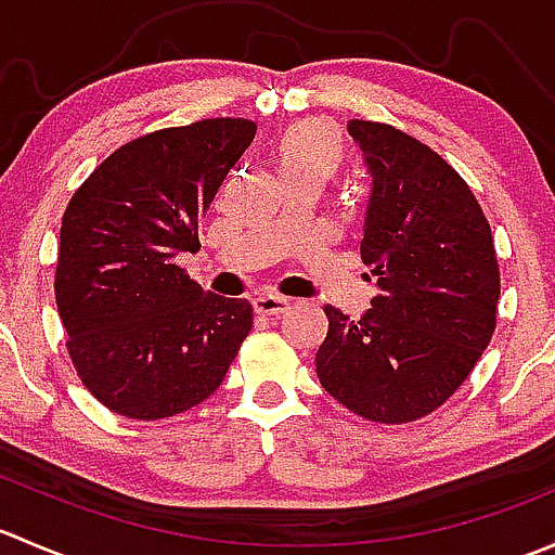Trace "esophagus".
Here are the masks:
<instances>
[{
	"label": "esophagus",
	"mask_w": 555,
	"mask_h": 555,
	"mask_svg": "<svg viewBox=\"0 0 555 555\" xmlns=\"http://www.w3.org/2000/svg\"><path fill=\"white\" fill-rule=\"evenodd\" d=\"M251 306H255V311L262 313V317H279V313L289 309V300L282 298V295H257V298L251 300Z\"/></svg>",
	"instance_id": "obj_1"
}]
</instances>
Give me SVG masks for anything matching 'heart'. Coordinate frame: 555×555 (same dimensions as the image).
Listing matches in <instances>:
<instances>
[{
    "mask_svg": "<svg viewBox=\"0 0 555 555\" xmlns=\"http://www.w3.org/2000/svg\"><path fill=\"white\" fill-rule=\"evenodd\" d=\"M344 144L338 133L319 120H304L289 128L279 142V171H319L327 177L338 169Z\"/></svg>",
    "mask_w": 555,
    "mask_h": 555,
    "instance_id": "1",
    "label": "heart"
}]
</instances>
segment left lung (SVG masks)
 Masks as SVG:
<instances>
[{
    "instance_id": "obj_1",
    "label": "left lung",
    "mask_w": 555,
    "mask_h": 555,
    "mask_svg": "<svg viewBox=\"0 0 555 555\" xmlns=\"http://www.w3.org/2000/svg\"><path fill=\"white\" fill-rule=\"evenodd\" d=\"M371 173L362 262L378 295L360 319L324 306V391L357 416L405 424L443 405L496 327L500 266L491 228L462 177L418 139L349 120Z\"/></svg>"
}]
</instances>
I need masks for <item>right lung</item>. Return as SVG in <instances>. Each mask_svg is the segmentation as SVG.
Masks as SVG:
<instances>
[{
  "mask_svg": "<svg viewBox=\"0 0 555 555\" xmlns=\"http://www.w3.org/2000/svg\"><path fill=\"white\" fill-rule=\"evenodd\" d=\"M211 117L122 144L72 195L55 304L77 376L128 418L177 416L215 395L251 330V304L206 293L177 266L255 139Z\"/></svg>",
  "mask_w": 555,
  "mask_h": 555,
  "instance_id": "add662e5",
  "label": "right lung"
}]
</instances>
